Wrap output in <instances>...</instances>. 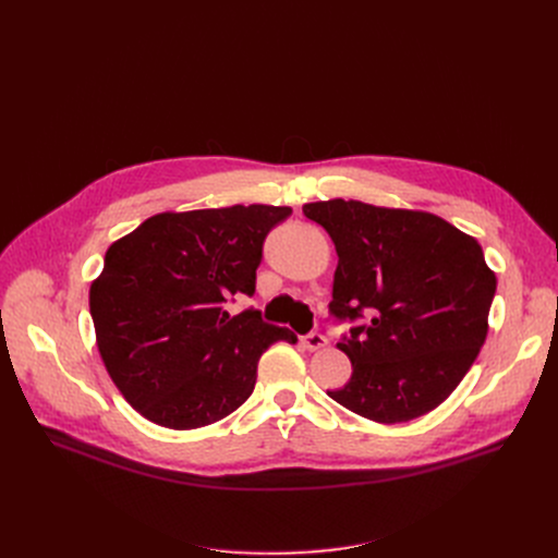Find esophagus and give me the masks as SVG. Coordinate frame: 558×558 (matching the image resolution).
I'll return each mask as SVG.
<instances>
[{
	"label": "esophagus",
	"mask_w": 558,
	"mask_h": 558,
	"mask_svg": "<svg viewBox=\"0 0 558 558\" xmlns=\"http://www.w3.org/2000/svg\"><path fill=\"white\" fill-rule=\"evenodd\" d=\"M326 345H328V339L318 332H310L303 337V348H307V350H320Z\"/></svg>",
	"instance_id": "1"
}]
</instances>
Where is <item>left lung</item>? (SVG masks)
<instances>
[{"mask_svg":"<svg viewBox=\"0 0 558 558\" xmlns=\"http://www.w3.org/2000/svg\"><path fill=\"white\" fill-rule=\"evenodd\" d=\"M303 213L339 255L332 316L368 318L337 343L353 375L328 396L385 425L425 416L459 387L488 335L497 280L480 242L423 210L330 198Z\"/></svg>","mask_w":558,"mask_h":558,"instance_id":"left-lung-1","label":"left lung"}]
</instances>
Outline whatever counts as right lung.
<instances>
[{
  "instance_id": "right-lung-1",
  "label": "right lung",
  "mask_w": 558,
  "mask_h": 558,
  "mask_svg": "<svg viewBox=\"0 0 558 558\" xmlns=\"http://www.w3.org/2000/svg\"><path fill=\"white\" fill-rule=\"evenodd\" d=\"M289 215L287 205L160 213L110 244L90 284L97 348L146 421L196 429L226 418L253 393L264 350L299 341L255 310H223L253 296L264 238Z\"/></svg>"
}]
</instances>
